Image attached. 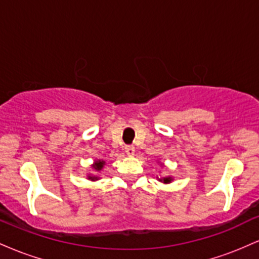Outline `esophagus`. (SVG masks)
<instances>
[{
    "instance_id": "esophagus-1",
    "label": "esophagus",
    "mask_w": 259,
    "mask_h": 259,
    "mask_svg": "<svg viewBox=\"0 0 259 259\" xmlns=\"http://www.w3.org/2000/svg\"><path fill=\"white\" fill-rule=\"evenodd\" d=\"M125 152L127 156H133L134 153H135V147L134 146H126L125 147Z\"/></svg>"
}]
</instances>
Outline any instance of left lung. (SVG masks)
Returning <instances> with one entry per match:
<instances>
[{
  "label": "left lung",
  "instance_id": "1",
  "mask_svg": "<svg viewBox=\"0 0 259 259\" xmlns=\"http://www.w3.org/2000/svg\"><path fill=\"white\" fill-rule=\"evenodd\" d=\"M170 178H163V183H170Z\"/></svg>",
  "mask_w": 259,
  "mask_h": 259
}]
</instances>
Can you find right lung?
Segmentation results:
<instances>
[{"mask_svg": "<svg viewBox=\"0 0 259 259\" xmlns=\"http://www.w3.org/2000/svg\"><path fill=\"white\" fill-rule=\"evenodd\" d=\"M103 164H105V162H103V160H97V162L95 163V165H94L95 171H100L101 169L103 168ZM89 179H91V180H97V177H89Z\"/></svg>", "mask_w": 259, "mask_h": 259, "instance_id": "1", "label": "right lung"}]
</instances>
